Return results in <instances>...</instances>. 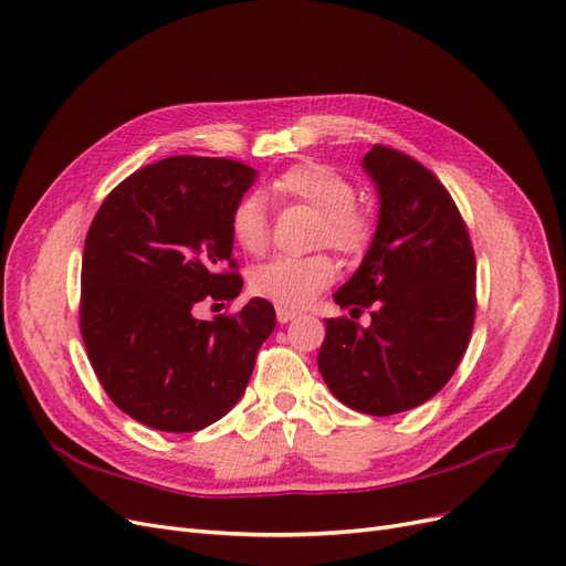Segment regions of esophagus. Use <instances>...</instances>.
<instances>
[{
	"mask_svg": "<svg viewBox=\"0 0 566 566\" xmlns=\"http://www.w3.org/2000/svg\"><path fill=\"white\" fill-rule=\"evenodd\" d=\"M297 315H300V311H295V308H285V306H279V308H276V318H279L281 325H285V323H290V321H295Z\"/></svg>",
	"mask_w": 566,
	"mask_h": 566,
	"instance_id": "esophagus-1",
	"label": "esophagus"
}]
</instances>
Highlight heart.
<instances>
[{
	"mask_svg": "<svg viewBox=\"0 0 566 566\" xmlns=\"http://www.w3.org/2000/svg\"><path fill=\"white\" fill-rule=\"evenodd\" d=\"M276 197L302 201L321 213L315 241L342 253H359L371 239L369 218L355 207L350 180L325 163L306 160L271 180ZM230 232L241 251L260 255L269 243V216L264 199L248 192L237 199L230 213ZM336 279V262L327 253L306 258L279 255L260 264L251 276V290L285 308L311 304Z\"/></svg>",
	"mask_w": 566,
	"mask_h": 566,
	"instance_id": "heart-1",
	"label": "heart"
}]
</instances>
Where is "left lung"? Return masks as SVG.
<instances>
[{
	"label": "left lung",
	"mask_w": 566,
	"mask_h": 566,
	"mask_svg": "<svg viewBox=\"0 0 566 566\" xmlns=\"http://www.w3.org/2000/svg\"><path fill=\"white\" fill-rule=\"evenodd\" d=\"M361 167L378 190V224L334 302L357 315L371 308V325L327 318L318 369L338 401L380 418L416 409L455 374L476 315V258L427 167L380 144Z\"/></svg>",
	"instance_id": "8db88e82"
}]
</instances>
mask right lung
<instances>
[{"label": "right lung", "instance_id": "1", "mask_svg": "<svg viewBox=\"0 0 566 566\" xmlns=\"http://www.w3.org/2000/svg\"><path fill=\"white\" fill-rule=\"evenodd\" d=\"M255 176L228 157H167L113 188L90 224L83 344L113 403L146 427L184 434L220 420L276 327L262 297L195 318L199 302H232L243 287L230 213Z\"/></svg>", "mask_w": 566, "mask_h": 566}]
</instances>
